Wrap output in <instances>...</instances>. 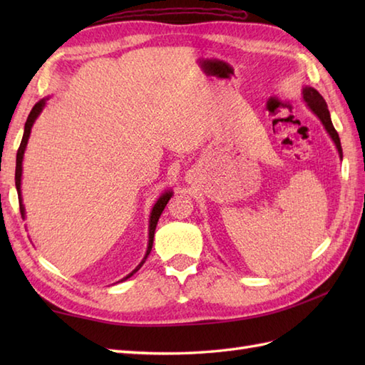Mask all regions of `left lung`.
Instances as JSON below:
<instances>
[{
  "label": "left lung",
  "mask_w": 365,
  "mask_h": 365,
  "mask_svg": "<svg viewBox=\"0 0 365 365\" xmlns=\"http://www.w3.org/2000/svg\"><path fill=\"white\" fill-rule=\"evenodd\" d=\"M302 94H304V100H306V103L309 105V108H311V110L317 115H319V119L323 122L324 128H327L329 136L332 138V141H334L336 145H337V150L340 153V157H342V145H340V138H339V133L336 131L334 125H332L331 115H329V111H328V105H327V102H324V98L320 96V92L315 91L314 88H304Z\"/></svg>",
  "instance_id": "1"
}]
</instances>
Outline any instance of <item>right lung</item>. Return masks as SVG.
Wrapping results in <instances>:
<instances>
[{
	"label": "right lung",
	"mask_w": 365,
	"mask_h": 365,
	"mask_svg": "<svg viewBox=\"0 0 365 365\" xmlns=\"http://www.w3.org/2000/svg\"><path fill=\"white\" fill-rule=\"evenodd\" d=\"M43 105H45V100H38V102L33 106V110H31V113H29V115H28V119H26V123H25V133H23L21 143H20V147H19V150H17V163H15V187H17L19 195H20V180H21V160H23V153H25V147H26V144H28V138H29V133H31V127H33V123H34V120L37 119V115L41 114ZM170 196H173V195H170V192H165V195H163V196L158 199V202L155 204V207H153L152 215H150V226H149V246H147V252H145L144 260L147 259V255H149L150 251H152L155 227H157V222H158V220H160V215L163 213V210H165V207H166V204L169 202ZM20 202H21V197H20ZM20 212H21V216H25V208H23V205H20ZM144 260H143L141 263H139L138 268L133 271V273H130L127 277H123L122 281H125V279H128L130 276H133V274L136 273V271H138L139 268H141Z\"/></svg>",
	"instance_id": "1"
}]
</instances>
